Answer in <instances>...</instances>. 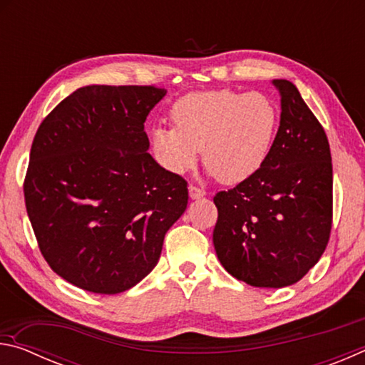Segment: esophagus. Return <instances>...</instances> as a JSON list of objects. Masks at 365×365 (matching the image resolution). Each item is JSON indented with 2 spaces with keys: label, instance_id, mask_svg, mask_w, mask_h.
Listing matches in <instances>:
<instances>
[{
  "label": "esophagus",
  "instance_id": "34e87169",
  "mask_svg": "<svg viewBox=\"0 0 365 365\" xmlns=\"http://www.w3.org/2000/svg\"><path fill=\"white\" fill-rule=\"evenodd\" d=\"M188 193H190L191 200H200V197L206 196V191L201 190V188H197V187H195V185H190V187H188Z\"/></svg>",
  "mask_w": 365,
  "mask_h": 365
}]
</instances>
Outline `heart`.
<instances>
[{
	"mask_svg": "<svg viewBox=\"0 0 365 365\" xmlns=\"http://www.w3.org/2000/svg\"><path fill=\"white\" fill-rule=\"evenodd\" d=\"M174 127H156L153 148L174 174L191 169L202 154L219 182L248 180L262 168L279 127V110L262 93L232 90L195 91L170 110Z\"/></svg>",
	"mask_w": 365,
	"mask_h": 365,
	"instance_id": "obj_1",
	"label": "heart"
}]
</instances>
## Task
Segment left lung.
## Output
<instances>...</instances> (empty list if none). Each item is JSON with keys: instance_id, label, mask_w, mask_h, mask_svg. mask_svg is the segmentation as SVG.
<instances>
[{"instance_id": "left-lung-1", "label": "left lung", "mask_w": 365, "mask_h": 365, "mask_svg": "<svg viewBox=\"0 0 365 365\" xmlns=\"http://www.w3.org/2000/svg\"><path fill=\"white\" fill-rule=\"evenodd\" d=\"M280 91V127L262 168L214 196L212 242L235 279L259 288L299 282L324 255L331 230L333 172L324 127L296 86Z\"/></svg>"}]
</instances>
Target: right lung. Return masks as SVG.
<instances>
[{"label":"right lung","mask_w":365,"mask_h":365,"mask_svg":"<svg viewBox=\"0 0 365 365\" xmlns=\"http://www.w3.org/2000/svg\"><path fill=\"white\" fill-rule=\"evenodd\" d=\"M156 86L88 85L49 113L30 150L24 196L46 262L82 289L115 294L158 264L188 205L185 178L148 153Z\"/></svg>","instance_id":"right-lung-1"}]
</instances>
